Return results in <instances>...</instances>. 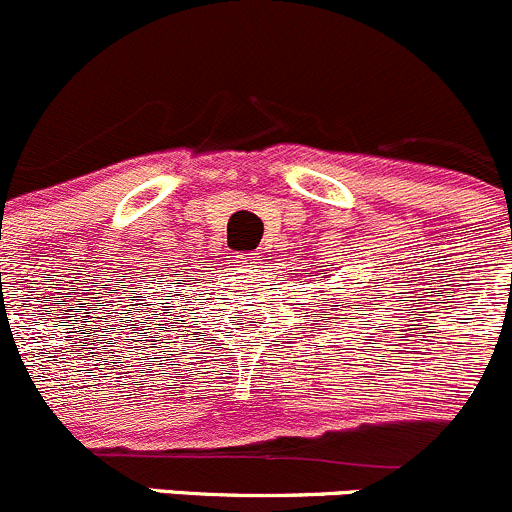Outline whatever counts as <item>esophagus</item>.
<instances>
[{"label":"esophagus","instance_id":"obj_1","mask_svg":"<svg viewBox=\"0 0 512 512\" xmlns=\"http://www.w3.org/2000/svg\"><path fill=\"white\" fill-rule=\"evenodd\" d=\"M234 266H239V268H244V271H251V268H256L258 263H261V256L258 254H239V256H234Z\"/></svg>","mask_w":512,"mask_h":512}]
</instances>
